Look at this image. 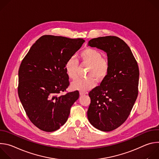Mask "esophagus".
Masks as SVG:
<instances>
[{"label":"esophagus","instance_id":"obj_1","mask_svg":"<svg viewBox=\"0 0 159 159\" xmlns=\"http://www.w3.org/2000/svg\"><path fill=\"white\" fill-rule=\"evenodd\" d=\"M79 94H80V96H83V95L86 94V93L84 92V91H80V92H79Z\"/></svg>","mask_w":159,"mask_h":159}]
</instances>
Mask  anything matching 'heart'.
Listing matches in <instances>:
<instances>
[{"label":"heart","instance_id":"1","mask_svg":"<svg viewBox=\"0 0 159 159\" xmlns=\"http://www.w3.org/2000/svg\"><path fill=\"white\" fill-rule=\"evenodd\" d=\"M102 57L101 52L90 47L86 48L80 53L79 57L81 63L89 65L86 72L87 77L75 79L72 83V87L74 89L85 91L96 85L95 78L98 81L105 79L109 72V63L107 59ZM78 64L77 60L74 57H70L66 61L65 70L70 79L76 78Z\"/></svg>","mask_w":159,"mask_h":159}]
</instances>
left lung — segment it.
Returning a JSON list of instances; mask_svg holds the SVG:
<instances>
[{
	"label": "left lung",
	"mask_w": 159,
	"mask_h": 159,
	"mask_svg": "<svg viewBox=\"0 0 159 159\" xmlns=\"http://www.w3.org/2000/svg\"><path fill=\"white\" fill-rule=\"evenodd\" d=\"M88 45L107 53L109 69L100 85L89 93L87 118L96 128L110 131L127 120L137 98L139 65L127 44L117 36L93 38Z\"/></svg>",
	"instance_id": "obj_1"
}]
</instances>
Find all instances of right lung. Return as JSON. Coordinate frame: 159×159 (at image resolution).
Returning a JSON list of instances; mask_svg holds the SVG:
<instances>
[{
    "mask_svg": "<svg viewBox=\"0 0 159 159\" xmlns=\"http://www.w3.org/2000/svg\"><path fill=\"white\" fill-rule=\"evenodd\" d=\"M85 41L44 35L33 44L20 65L18 95L30 121L47 132L58 129L79 99L78 90L59 95L69 86L65 64Z\"/></svg>",
    "mask_w": 159,
    "mask_h": 159,
    "instance_id": "1",
    "label": "right lung"
}]
</instances>
